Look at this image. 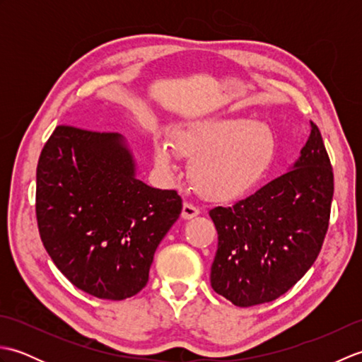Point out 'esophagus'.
Listing matches in <instances>:
<instances>
[{"mask_svg": "<svg viewBox=\"0 0 362 362\" xmlns=\"http://www.w3.org/2000/svg\"><path fill=\"white\" fill-rule=\"evenodd\" d=\"M199 213H201V210H199L197 206H194L193 204H189V202L183 204V210H182V218L183 219H193V218L197 216Z\"/></svg>", "mask_w": 362, "mask_h": 362, "instance_id": "esophagus-1", "label": "esophagus"}]
</instances>
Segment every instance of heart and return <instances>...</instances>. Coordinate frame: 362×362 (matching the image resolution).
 Returning <instances> with one entry per match:
<instances>
[{
  "mask_svg": "<svg viewBox=\"0 0 362 362\" xmlns=\"http://www.w3.org/2000/svg\"><path fill=\"white\" fill-rule=\"evenodd\" d=\"M174 151L191 160L189 179L213 201H235L263 182L279 156V136L261 121L213 118L179 129L173 144L160 141L153 149L161 173H175Z\"/></svg>",
  "mask_w": 362,
  "mask_h": 362,
  "instance_id": "1",
  "label": "heart"
}]
</instances>
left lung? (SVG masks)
<instances>
[{
    "label": "left lung",
    "mask_w": 362,
    "mask_h": 362,
    "mask_svg": "<svg viewBox=\"0 0 362 362\" xmlns=\"http://www.w3.org/2000/svg\"><path fill=\"white\" fill-rule=\"evenodd\" d=\"M334 191L333 168L319 127L291 171L232 206H216L211 288L233 305L279 298L308 272L324 244Z\"/></svg>",
    "instance_id": "8db88e82"
}]
</instances>
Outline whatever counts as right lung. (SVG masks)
Wrapping results in <instances>:
<instances>
[{"label":"right lung","instance_id":"add662e5","mask_svg":"<svg viewBox=\"0 0 362 362\" xmlns=\"http://www.w3.org/2000/svg\"><path fill=\"white\" fill-rule=\"evenodd\" d=\"M180 213L177 191L136 179L119 134L57 126L38 158L42 243L59 271L90 296L124 300L140 292Z\"/></svg>","mask_w":362,"mask_h":362}]
</instances>
